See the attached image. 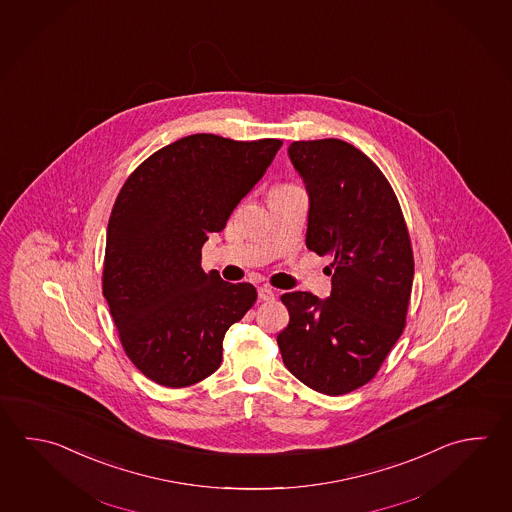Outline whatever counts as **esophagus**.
I'll return each mask as SVG.
<instances>
[{
  "mask_svg": "<svg viewBox=\"0 0 512 512\" xmlns=\"http://www.w3.org/2000/svg\"><path fill=\"white\" fill-rule=\"evenodd\" d=\"M259 299L261 300H273L275 299V291L268 288V286H261L259 288Z\"/></svg>",
  "mask_w": 512,
  "mask_h": 512,
  "instance_id": "obj_1",
  "label": "esophagus"
}]
</instances>
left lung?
Here are the masks:
<instances>
[{"instance_id": "left-lung-1", "label": "left lung", "mask_w": 512, "mask_h": 512, "mask_svg": "<svg viewBox=\"0 0 512 512\" xmlns=\"http://www.w3.org/2000/svg\"><path fill=\"white\" fill-rule=\"evenodd\" d=\"M291 163L309 197V250L331 257V295L284 293L290 324L277 337L284 366L324 395H346L377 375L405 326L415 261L391 184L340 139L295 141Z\"/></svg>"}]
</instances>
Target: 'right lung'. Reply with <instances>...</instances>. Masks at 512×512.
<instances>
[{"label":"right lung","instance_id":"1","mask_svg":"<svg viewBox=\"0 0 512 512\" xmlns=\"http://www.w3.org/2000/svg\"><path fill=\"white\" fill-rule=\"evenodd\" d=\"M280 139L193 134L126 179L108 221L103 295L134 366L164 387L215 373L222 340L255 304L248 282L204 273L201 250L261 181Z\"/></svg>","mask_w":512,"mask_h":512}]
</instances>
